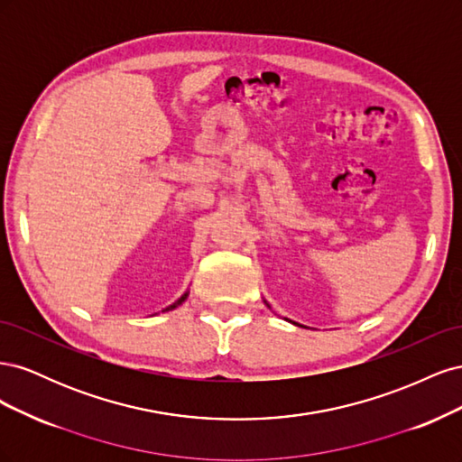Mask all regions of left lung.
Instances as JSON below:
<instances>
[{
    "label": "left lung",
    "instance_id": "8db88e82",
    "mask_svg": "<svg viewBox=\"0 0 462 462\" xmlns=\"http://www.w3.org/2000/svg\"><path fill=\"white\" fill-rule=\"evenodd\" d=\"M265 304H268V302H265ZM270 306V304H268ZM292 324H295V321H292ZM295 326H299V324H295Z\"/></svg>",
    "mask_w": 462,
    "mask_h": 462
}]
</instances>
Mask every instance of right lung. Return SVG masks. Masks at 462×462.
<instances>
[{"mask_svg": "<svg viewBox=\"0 0 462 462\" xmlns=\"http://www.w3.org/2000/svg\"><path fill=\"white\" fill-rule=\"evenodd\" d=\"M187 297H189V292H185V295H183V297H180L179 300H175V302H173L171 306H167V309H165L163 312H167V310H173V309H177V306H179V304H183V302H185V299H187Z\"/></svg>", "mask_w": 462, "mask_h": 462, "instance_id": "obj_1", "label": "right lung"}]
</instances>
